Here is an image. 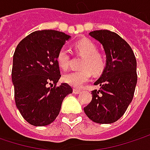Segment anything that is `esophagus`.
Listing matches in <instances>:
<instances>
[{"label": "esophagus", "instance_id": "34e87169", "mask_svg": "<svg viewBox=\"0 0 150 150\" xmlns=\"http://www.w3.org/2000/svg\"><path fill=\"white\" fill-rule=\"evenodd\" d=\"M73 93L75 94H79V93H81V90H78V89H74L73 90Z\"/></svg>", "mask_w": 150, "mask_h": 150}]
</instances>
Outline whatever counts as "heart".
I'll return each mask as SVG.
<instances>
[{
    "label": "heart",
    "mask_w": 150,
    "mask_h": 150,
    "mask_svg": "<svg viewBox=\"0 0 150 150\" xmlns=\"http://www.w3.org/2000/svg\"><path fill=\"white\" fill-rule=\"evenodd\" d=\"M75 52L82 60L80 68L81 69L67 73L63 76V81L69 86L81 88L86 83L91 76L92 72L94 75H100L106 67V58L98 52V46L89 39H81L77 41L75 45ZM57 63L62 69L66 70L70 66L71 56L69 50L62 47L57 54Z\"/></svg>",
    "instance_id": "obj_1"
}]
</instances>
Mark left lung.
Segmentation results:
<instances>
[{
  "instance_id": "1",
  "label": "left lung",
  "mask_w": 150,
  "mask_h": 150,
  "mask_svg": "<svg viewBox=\"0 0 150 150\" xmlns=\"http://www.w3.org/2000/svg\"><path fill=\"white\" fill-rule=\"evenodd\" d=\"M89 35L103 46L107 64L94 83L100 89L92 92L93 99L84 111L96 123H114L125 114L133 98L137 81L136 57L127 42L115 32L101 30Z\"/></svg>"
}]
</instances>
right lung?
<instances>
[{
	"instance_id": "obj_1",
	"label": "right lung",
	"mask_w": 150,
	"mask_h": 150,
	"mask_svg": "<svg viewBox=\"0 0 150 150\" xmlns=\"http://www.w3.org/2000/svg\"><path fill=\"white\" fill-rule=\"evenodd\" d=\"M69 37L57 30L35 31L16 47L12 69L14 98L30 125L43 127L54 121L64 98L73 92L69 84L57 86L61 75L56 57Z\"/></svg>"
}]
</instances>
